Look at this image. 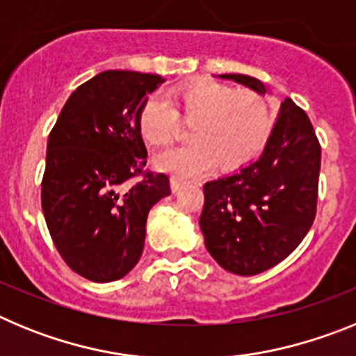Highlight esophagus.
Segmentation results:
<instances>
[{
    "label": "esophagus",
    "instance_id": "obj_1",
    "mask_svg": "<svg viewBox=\"0 0 356 356\" xmlns=\"http://www.w3.org/2000/svg\"><path fill=\"white\" fill-rule=\"evenodd\" d=\"M181 187H184V184H181L178 178H171V191H172V193H178Z\"/></svg>",
    "mask_w": 356,
    "mask_h": 356
}]
</instances>
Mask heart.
Here are the masks:
<instances>
[{"mask_svg": "<svg viewBox=\"0 0 356 356\" xmlns=\"http://www.w3.org/2000/svg\"><path fill=\"white\" fill-rule=\"evenodd\" d=\"M168 96L153 92L144 99L137 124L149 144H165L178 128V114L194 121L184 146L165 147L155 156L160 171L181 178L209 172L219 162L222 169L241 168L259 155L273 130L271 103L257 90L200 80Z\"/></svg>", "mask_w": 356, "mask_h": 356, "instance_id": "heart-1", "label": "heart"}]
</instances>
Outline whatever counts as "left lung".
Segmentation results:
<instances>
[{"mask_svg": "<svg viewBox=\"0 0 356 356\" xmlns=\"http://www.w3.org/2000/svg\"><path fill=\"white\" fill-rule=\"evenodd\" d=\"M219 78L267 94L253 76ZM319 169L321 146L312 122L285 97L259 159L203 187L200 226L212 259L241 276L259 275L287 259L316 217Z\"/></svg>", "mask_w": 356, "mask_h": 356, "instance_id": "8db88e82", "label": "left lung"}]
</instances>
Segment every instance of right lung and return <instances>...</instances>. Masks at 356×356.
<instances>
[{
  "mask_svg": "<svg viewBox=\"0 0 356 356\" xmlns=\"http://www.w3.org/2000/svg\"><path fill=\"white\" fill-rule=\"evenodd\" d=\"M159 74L103 71L69 96L48 139L42 212L64 262L97 284L139 262L151 207L171 194L162 172H143L137 115ZM145 178L130 186L135 175Z\"/></svg>",
  "mask_w": 356,
  "mask_h": 356,
  "instance_id": "1",
  "label": "right lung"
}]
</instances>
